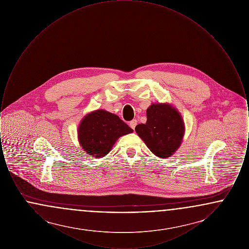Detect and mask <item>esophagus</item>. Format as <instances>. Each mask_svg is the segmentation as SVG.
<instances>
[{
    "mask_svg": "<svg viewBox=\"0 0 249 249\" xmlns=\"http://www.w3.org/2000/svg\"><path fill=\"white\" fill-rule=\"evenodd\" d=\"M136 125H137V120H136V119H133V120H131V121H130V128H131L132 130H134V129H135Z\"/></svg>",
    "mask_w": 249,
    "mask_h": 249,
    "instance_id": "esophagus-1",
    "label": "esophagus"
}]
</instances>
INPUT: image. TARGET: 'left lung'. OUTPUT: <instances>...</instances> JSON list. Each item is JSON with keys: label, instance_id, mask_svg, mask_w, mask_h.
Returning <instances> with one entry per match:
<instances>
[{"label": "left lung", "instance_id": "obj_1", "mask_svg": "<svg viewBox=\"0 0 249 249\" xmlns=\"http://www.w3.org/2000/svg\"><path fill=\"white\" fill-rule=\"evenodd\" d=\"M146 117L145 124L135 127L138 136L159 158L175 154L185 132L180 113L171 105L152 104L146 110Z\"/></svg>", "mask_w": 249, "mask_h": 249}]
</instances>
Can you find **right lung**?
Segmentation results:
<instances>
[{
	"label": "right lung",
	"mask_w": 249,
	"mask_h": 249,
	"mask_svg": "<svg viewBox=\"0 0 249 249\" xmlns=\"http://www.w3.org/2000/svg\"><path fill=\"white\" fill-rule=\"evenodd\" d=\"M115 114L100 109L88 114L78 127V141L90 157L102 158L110 152L120 136L132 132Z\"/></svg>",
	"instance_id": "right-lung-1"
}]
</instances>
